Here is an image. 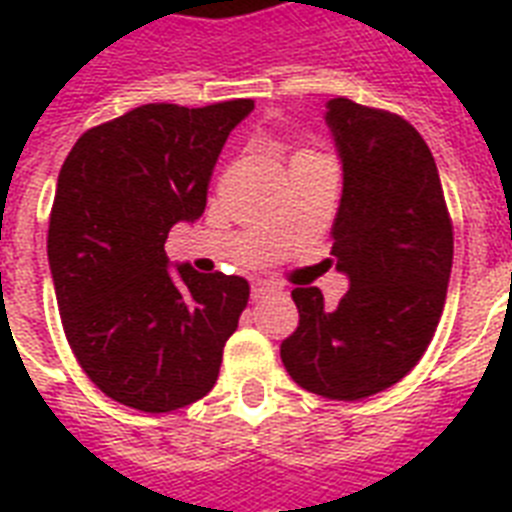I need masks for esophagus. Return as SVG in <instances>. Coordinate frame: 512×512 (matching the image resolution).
<instances>
[{
	"instance_id": "1",
	"label": "esophagus",
	"mask_w": 512,
	"mask_h": 512,
	"mask_svg": "<svg viewBox=\"0 0 512 512\" xmlns=\"http://www.w3.org/2000/svg\"><path fill=\"white\" fill-rule=\"evenodd\" d=\"M273 295H279V287H273V284H255V287H252V300H255V303Z\"/></svg>"
}]
</instances>
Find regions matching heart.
<instances>
[{
    "instance_id": "obj_1",
    "label": "heart",
    "mask_w": 512,
    "mask_h": 512,
    "mask_svg": "<svg viewBox=\"0 0 512 512\" xmlns=\"http://www.w3.org/2000/svg\"><path fill=\"white\" fill-rule=\"evenodd\" d=\"M300 156H308V151H300V154H295V159H300ZM295 159H292V162H295Z\"/></svg>"
}]
</instances>
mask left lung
<instances>
[{"label":"left lung","mask_w":512,"mask_h":512,"mask_svg":"<svg viewBox=\"0 0 512 512\" xmlns=\"http://www.w3.org/2000/svg\"><path fill=\"white\" fill-rule=\"evenodd\" d=\"M342 159L332 260L350 289L337 308L316 287L292 289L300 327L281 361L300 388L361 401L412 372L436 335L452 273L454 228L422 135L404 116L329 100Z\"/></svg>","instance_id":"obj_1"}]
</instances>
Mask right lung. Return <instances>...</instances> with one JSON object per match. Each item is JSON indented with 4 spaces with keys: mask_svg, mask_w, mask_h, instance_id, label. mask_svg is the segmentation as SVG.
Segmentation results:
<instances>
[{
    "mask_svg": "<svg viewBox=\"0 0 512 512\" xmlns=\"http://www.w3.org/2000/svg\"><path fill=\"white\" fill-rule=\"evenodd\" d=\"M252 108L138 106L84 132L60 167L47 257L63 332L84 374L130 409L175 412L215 388L249 284L191 265L170 276L164 241L201 217L217 156Z\"/></svg>",
    "mask_w": 512,
    "mask_h": 512,
    "instance_id": "add662e5",
    "label": "right lung"
}]
</instances>
